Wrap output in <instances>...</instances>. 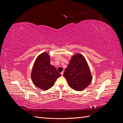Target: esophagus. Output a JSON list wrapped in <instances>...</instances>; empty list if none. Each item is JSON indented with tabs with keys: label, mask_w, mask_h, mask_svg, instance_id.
I'll list each match as a JSON object with an SVG mask.
<instances>
[{
	"label": "esophagus",
	"mask_w": 123,
	"mask_h": 123,
	"mask_svg": "<svg viewBox=\"0 0 123 123\" xmlns=\"http://www.w3.org/2000/svg\"><path fill=\"white\" fill-rule=\"evenodd\" d=\"M63 74H64V72H61V75L62 76L63 75Z\"/></svg>",
	"instance_id": "obj_1"
}]
</instances>
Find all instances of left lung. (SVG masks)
I'll use <instances>...</instances> for the list:
<instances>
[{
    "mask_svg": "<svg viewBox=\"0 0 123 123\" xmlns=\"http://www.w3.org/2000/svg\"><path fill=\"white\" fill-rule=\"evenodd\" d=\"M63 75L69 86L76 91H81L87 87L92 81L88 65L84 57L76 54L72 57Z\"/></svg>",
    "mask_w": 123,
    "mask_h": 123,
    "instance_id": "1",
    "label": "left lung"
}]
</instances>
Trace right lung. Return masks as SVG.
Masks as SVG:
<instances>
[{
	"label": "right lung",
	"instance_id": "right-lung-1",
	"mask_svg": "<svg viewBox=\"0 0 123 123\" xmlns=\"http://www.w3.org/2000/svg\"><path fill=\"white\" fill-rule=\"evenodd\" d=\"M50 57L47 53H43L36 58L32 71V80L36 87L47 90L54 84L61 74L54 66L50 64Z\"/></svg>",
	"mask_w": 123,
	"mask_h": 123
}]
</instances>
